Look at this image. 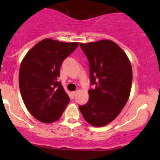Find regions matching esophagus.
I'll return each mask as SVG.
<instances>
[{"label": "esophagus", "mask_w": 160, "mask_h": 160, "mask_svg": "<svg viewBox=\"0 0 160 160\" xmlns=\"http://www.w3.org/2000/svg\"><path fill=\"white\" fill-rule=\"evenodd\" d=\"M71 94H72V96L73 97H75L76 96V94H77V91H73V92H72V93H71Z\"/></svg>", "instance_id": "obj_1"}]
</instances>
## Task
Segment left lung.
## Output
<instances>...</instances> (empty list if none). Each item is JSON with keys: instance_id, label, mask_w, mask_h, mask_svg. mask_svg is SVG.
Returning <instances> with one entry per match:
<instances>
[{"instance_id": "obj_1", "label": "left lung", "mask_w": 160, "mask_h": 160, "mask_svg": "<svg viewBox=\"0 0 160 160\" xmlns=\"http://www.w3.org/2000/svg\"><path fill=\"white\" fill-rule=\"evenodd\" d=\"M90 62L89 101L79 106L85 121L103 127L114 121L126 104L132 83V65L126 53L108 39L80 43Z\"/></svg>"}]
</instances>
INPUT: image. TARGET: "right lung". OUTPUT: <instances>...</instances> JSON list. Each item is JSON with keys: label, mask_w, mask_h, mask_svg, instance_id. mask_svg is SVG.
I'll return each mask as SVG.
<instances>
[{"label": "right lung", "mask_w": 160, "mask_h": 160, "mask_svg": "<svg viewBox=\"0 0 160 160\" xmlns=\"http://www.w3.org/2000/svg\"><path fill=\"white\" fill-rule=\"evenodd\" d=\"M78 46L79 42L45 38L22 59L19 70L21 94L27 109L39 122L57 121L70 102L58 78L62 61Z\"/></svg>", "instance_id": "right-lung-1"}]
</instances>
